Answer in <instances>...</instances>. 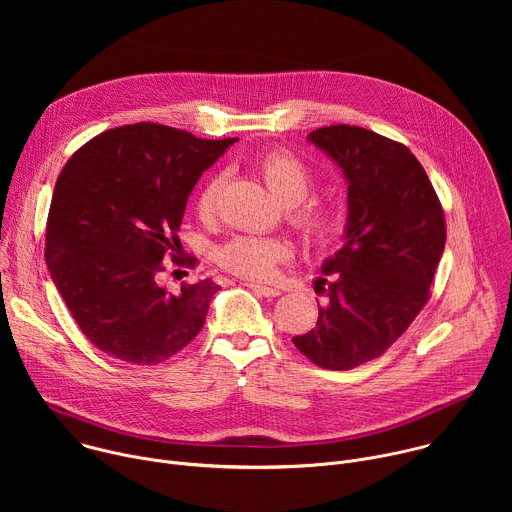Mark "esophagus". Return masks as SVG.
Segmentation results:
<instances>
[{
    "instance_id": "34e87169",
    "label": "esophagus",
    "mask_w": 512,
    "mask_h": 512,
    "mask_svg": "<svg viewBox=\"0 0 512 512\" xmlns=\"http://www.w3.org/2000/svg\"><path fill=\"white\" fill-rule=\"evenodd\" d=\"M247 287H251L253 291H257V294L265 296V298H277L281 294L279 287H273V285H263V283H247Z\"/></svg>"
}]
</instances>
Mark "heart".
Returning <instances> with one entry per match:
<instances>
[{
    "mask_svg": "<svg viewBox=\"0 0 512 512\" xmlns=\"http://www.w3.org/2000/svg\"><path fill=\"white\" fill-rule=\"evenodd\" d=\"M257 170L271 194L289 208V221L304 239L322 243L334 229L332 212L318 204H302L312 190L310 170L289 152L273 150L259 158ZM223 188V176H212L204 182L196 198V210L202 218L214 212L216 198ZM225 269L249 277L267 279L279 261L289 257V245L273 237H235L216 253Z\"/></svg>",
    "mask_w": 512,
    "mask_h": 512,
    "instance_id": "obj_1",
    "label": "heart"
}]
</instances>
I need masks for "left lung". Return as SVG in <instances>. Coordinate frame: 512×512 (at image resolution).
<instances>
[{
  "label": "left lung",
  "mask_w": 512,
  "mask_h": 512,
  "mask_svg": "<svg viewBox=\"0 0 512 512\" xmlns=\"http://www.w3.org/2000/svg\"><path fill=\"white\" fill-rule=\"evenodd\" d=\"M308 141L342 170L348 214L344 245L320 267L332 275L328 304L291 342L320 369L350 371L385 354L425 306L446 247L444 210L405 145L350 125Z\"/></svg>",
  "instance_id": "obj_1"
}]
</instances>
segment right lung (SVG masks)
Listing matches in <instances>:
<instances>
[{
	"label": "right lung",
	"instance_id": "add662e5",
	"mask_svg": "<svg viewBox=\"0 0 512 512\" xmlns=\"http://www.w3.org/2000/svg\"><path fill=\"white\" fill-rule=\"evenodd\" d=\"M237 137L200 139L158 123L109 129L68 160L46 227V265L68 312L105 354L158 364L204 326L212 279L168 291L188 196Z\"/></svg>",
	"mask_w": 512,
	"mask_h": 512
}]
</instances>
